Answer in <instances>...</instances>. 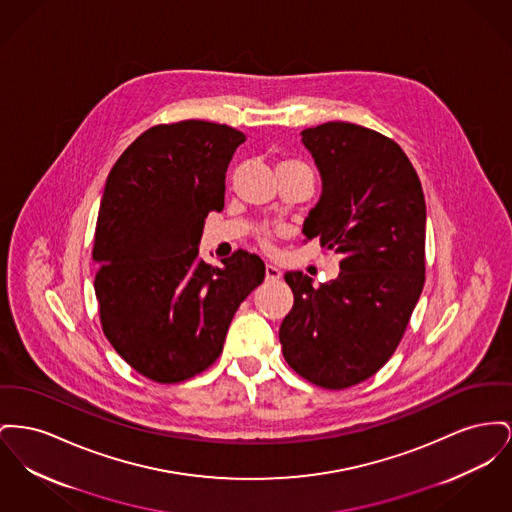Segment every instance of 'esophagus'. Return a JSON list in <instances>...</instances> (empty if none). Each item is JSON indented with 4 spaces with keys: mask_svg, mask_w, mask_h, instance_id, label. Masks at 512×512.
Returning <instances> with one entry per match:
<instances>
[{
    "mask_svg": "<svg viewBox=\"0 0 512 512\" xmlns=\"http://www.w3.org/2000/svg\"><path fill=\"white\" fill-rule=\"evenodd\" d=\"M265 278H267L269 282H276V280L282 278V272L278 271L276 267H272V265H267V267H265Z\"/></svg>",
    "mask_w": 512,
    "mask_h": 512,
    "instance_id": "34e87169",
    "label": "esophagus"
}]
</instances>
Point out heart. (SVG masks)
I'll return each mask as SVG.
<instances>
[{
	"label": "heart",
	"instance_id": "obj_1",
	"mask_svg": "<svg viewBox=\"0 0 512 512\" xmlns=\"http://www.w3.org/2000/svg\"><path fill=\"white\" fill-rule=\"evenodd\" d=\"M284 164H301V162H296V160H284V162H280L278 166H284ZM272 240H274V236H272L271 232H265V234L259 236V243H261L263 249H271Z\"/></svg>",
	"mask_w": 512,
	"mask_h": 512
}]
</instances>
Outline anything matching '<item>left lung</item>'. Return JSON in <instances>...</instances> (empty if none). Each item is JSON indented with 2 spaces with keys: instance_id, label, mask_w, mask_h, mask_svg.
Listing matches in <instances>:
<instances>
[{
  "instance_id": "obj_1",
  "label": "left lung",
  "mask_w": 512,
  "mask_h": 512,
  "mask_svg": "<svg viewBox=\"0 0 512 512\" xmlns=\"http://www.w3.org/2000/svg\"><path fill=\"white\" fill-rule=\"evenodd\" d=\"M301 135L323 178L303 234L340 255V272L319 286L303 272L284 274L294 305L278 336L300 377L342 391L389 361L420 300L425 199L412 162L389 137L346 121Z\"/></svg>"
}]
</instances>
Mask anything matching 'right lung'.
Returning <instances> with one entry per match:
<instances>
[{"label": "right lung", "mask_w": 512, "mask_h": 512, "mask_svg": "<svg viewBox=\"0 0 512 512\" xmlns=\"http://www.w3.org/2000/svg\"><path fill=\"white\" fill-rule=\"evenodd\" d=\"M243 141L226 123H160L123 151L106 180L92 249L100 325L154 383L209 369L241 301L265 278L261 257L243 249L220 269L197 257L205 218L224 209L226 170Z\"/></svg>", "instance_id": "right-lung-1"}]
</instances>
